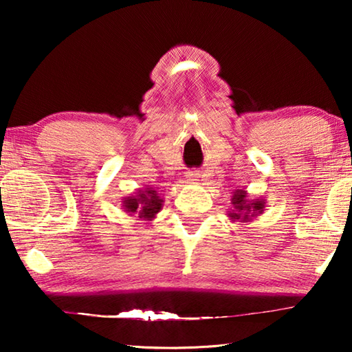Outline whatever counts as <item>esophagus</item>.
I'll list each match as a JSON object with an SVG mask.
<instances>
[{
	"instance_id": "esophagus-1",
	"label": "esophagus",
	"mask_w": 352,
	"mask_h": 352,
	"mask_svg": "<svg viewBox=\"0 0 352 352\" xmlns=\"http://www.w3.org/2000/svg\"><path fill=\"white\" fill-rule=\"evenodd\" d=\"M199 177H200L199 170H189L188 174H186V178H188L189 182H197V180H199Z\"/></svg>"
}]
</instances>
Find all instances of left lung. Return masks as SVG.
<instances>
[{
  "label": "left lung",
  "mask_w": 352,
  "mask_h": 352,
  "mask_svg": "<svg viewBox=\"0 0 352 352\" xmlns=\"http://www.w3.org/2000/svg\"><path fill=\"white\" fill-rule=\"evenodd\" d=\"M233 210L228 211V217L233 222H250L262 214L265 208L264 199H248L245 189H236L233 197H231Z\"/></svg>",
  "instance_id": "left-lung-1"
}]
</instances>
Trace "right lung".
<instances>
[{
  "label": "right lung",
  "mask_w": 352,
  "mask_h": 352,
  "mask_svg": "<svg viewBox=\"0 0 352 352\" xmlns=\"http://www.w3.org/2000/svg\"><path fill=\"white\" fill-rule=\"evenodd\" d=\"M163 199L152 188L140 189L135 195H130L122 200V210L129 216L136 214L142 220H153L155 216L162 211Z\"/></svg>",
  "instance_id": "obj_1"
}]
</instances>
